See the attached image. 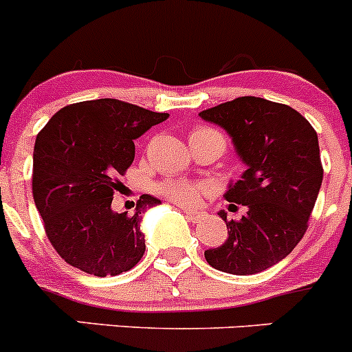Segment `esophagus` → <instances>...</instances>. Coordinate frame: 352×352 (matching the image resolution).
<instances>
[{"instance_id":"1","label":"esophagus","mask_w":352,"mask_h":352,"mask_svg":"<svg viewBox=\"0 0 352 352\" xmlns=\"http://www.w3.org/2000/svg\"><path fill=\"white\" fill-rule=\"evenodd\" d=\"M183 212H184V215H186L190 220H193V222H198V220H200L201 217H203V212H200V210L184 208Z\"/></svg>"}]
</instances>
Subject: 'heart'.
<instances>
[{
    "mask_svg": "<svg viewBox=\"0 0 352 352\" xmlns=\"http://www.w3.org/2000/svg\"><path fill=\"white\" fill-rule=\"evenodd\" d=\"M191 137L219 139L226 144L222 133L215 129H210V126H198L197 130H193ZM157 190L162 197L169 198V200L183 203V205H193V203H197L198 198L201 197L205 188H203L201 184H197L193 183V181H188V179H166L164 183L159 184Z\"/></svg>",
    "mask_w": 352,
    "mask_h": 352,
    "instance_id": "b5f03b06",
    "label": "heart"
}]
</instances>
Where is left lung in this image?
<instances>
[{"label": "left lung", "instance_id": "left-lung-1", "mask_svg": "<svg viewBox=\"0 0 352 352\" xmlns=\"http://www.w3.org/2000/svg\"><path fill=\"white\" fill-rule=\"evenodd\" d=\"M198 115L226 130L245 164L223 198L229 208L235 202L248 212L230 222L219 212L229 237L205 251V259L223 273H261L283 261L309 227L324 177L317 132L288 104L256 96L235 98Z\"/></svg>", "mask_w": 352, "mask_h": 352}]
</instances>
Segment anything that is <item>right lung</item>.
I'll return each mask as SVG.
<instances>
[{
    "label": "right lung",
    "mask_w": 352,
    "mask_h": 352,
    "mask_svg": "<svg viewBox=\"0 0 352 352\" xmlns=\"http://www.w3.org/2000/svg\"><path fill=\"white\" fill-rule=\"evenodd\" d=\"M169 113L101 98L57 111L34 147L35 206L50 244L66 263L95 276H117L146 251L144 213L161 200L142 195L133 215L111 210L118 175L135 157L133 140Z\"/></svg>",
    "instance_id": "1"
}]
</instances>
